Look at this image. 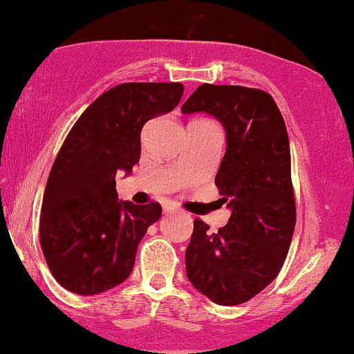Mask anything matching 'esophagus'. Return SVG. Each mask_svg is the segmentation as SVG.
Segmentation results:
<instances>
[{"instance_id":"obj_1","label":"esophagus","mask_w":354,"mask_h":354,"mask_svg":"<svg viewBox=\"0 0 354 354\" xmlns=\"http://www.w3.org/2000/svg\"><path fill=\"white\" fill-rule=\"evenodd\" d=\"M165 214H173V212H180L176 206H165Z\"/></svg>"}]
</instances>
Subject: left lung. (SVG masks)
Wrapping results in <instances>:
<instances>
[{
    "mask_svg": "<svg viewBox=\"0 0 354 354\" xmlns=\"http://www.w3.org/2000/svg\"><path fill=\"white\" fill-rule=\"evenodd\" d=\"M181 112H206L224 125L214 183L232 211L218 232L194 219L186 275L214 304H245L279 275L295 229L287 127L270 93L242 85H199Z\"/></svg>",
    "mask_w": 354,
    "mask_h": 354,
    "instance_id": "obj_1",
    "label": "left lung"
}]
</instances>
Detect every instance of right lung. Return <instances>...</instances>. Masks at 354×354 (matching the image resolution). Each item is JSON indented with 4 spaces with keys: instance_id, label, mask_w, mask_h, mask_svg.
<instances>
[{
    "instance_id": "obj_1",
    "label": "right lung",
    "mask_w": 354,
    "mask_h": 354,
    "mask_svg": "<svg viewBox=\"0 0 354 354\" xmlns=\"http://www.w3.org/2000/svg\"><path fill=\"white\" fill-rule=\"evenodd\" d=\"M180 82H127L85 109L50 168L39 241L54 279L77 295H97L129 279L158 203L118 201L115 174L138 163L143 125L183 97Z\"/></svg>"
}]
</instances>
